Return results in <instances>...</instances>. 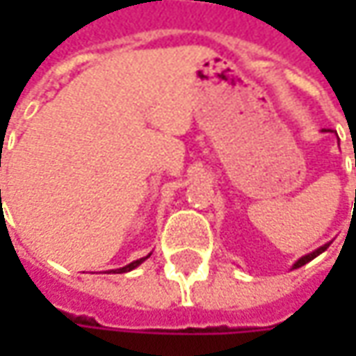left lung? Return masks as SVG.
<instances>
[{
    "label": "left lung",
    "instance_id": "obj_1",
    "mask_svg": "<svg viewBox=\"0 0 356 356\" xmlns=\"http://www.w3.org/2000/svg\"><path fill=\"white\" fill-rule=\"evenodd\" d=\"M327 248H329V243H327V245H323V248H319V250H317V252L309 253V255H305V257H301V259H299V261H297V264H295V266H293V269H297V267H301V266H305V264H309V261H311V259H315V257H317V255H319V253L325 252V250H327Z\"/></svg>",
    "mask_w": 356,
    "mask_h": 356
}]
</instances>
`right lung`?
<instances>
[{
  "label": "right lung",
  "mask_w": 356,
  "mask_h": 356,
  "mask_svg": "<svg viewBox=\"0 0 356 356\" xmlns=\"http://www.w3.org/2000/svg\"><path fill=\"white\" fill-rule=\"evenodd\" d=\"M146 257H148V255H146ZM146 257H143V259H136V261H132V264H129V266H127V267H120V269H117V271H118V273H127V271H130V269H134V267H136V266H140V264H143Z\"/></svg>",
  "instance_id": "add662e5"
}]
</instances>
